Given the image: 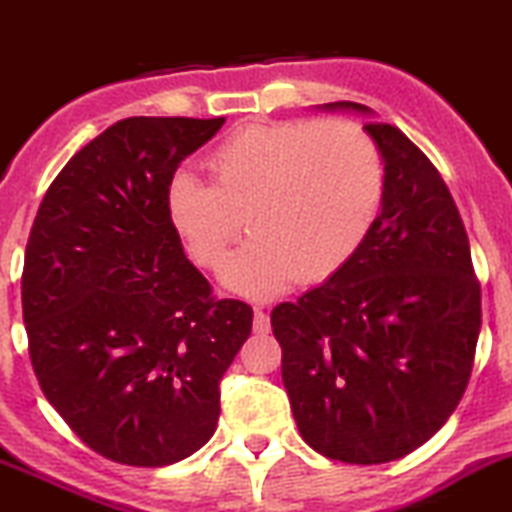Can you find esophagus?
<instances>
[{"label": "esophagus", "mask_w": 512, "mask_h": 512, "mask_svg": "<svg viewBox=\"0 0 512 512\" xmlns=\"http://www.w3.org/2000/svg\"><path fill=\"white\" fill-rule=\"evenodd\" d=\"M252 328H255V333H260V336H265V333L270 331V318H267V313L262 308H255V323H252Z\"/></svg>", "instance_id": "34e87169"}]
</instances>
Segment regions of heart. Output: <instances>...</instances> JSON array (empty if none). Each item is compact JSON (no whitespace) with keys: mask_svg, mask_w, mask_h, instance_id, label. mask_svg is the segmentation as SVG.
Listing matches in <instances>:
<instances>
[{"mask_svg":"<svg viewBox=\"0 0 512 512\" xmlns=\"http://www.w3.org/2000/svg\"><path fill=\"white\" fill-rule=\"evenodd\" d=\"M207 169L212 184L191 174L171 179L166 217L204 270L224 265L247 224L252 240L224 280L250 298H270L293 280L336 278L384 207L381 148L343 118L245 123L214 146Z\"/></svg>","mask_w":512,"mask_h":512,"instance_id":"b5f03b06","label":"heart"}]
</instances>
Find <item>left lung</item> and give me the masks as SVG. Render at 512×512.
Here are the masks:
<instances>
[{"label":"left lung","mask_w":512,"mask_h":512,"mask_svg":"<svg viewBox=\"0 0 512 512\" xmlns=\"http://www.w3.org/2000/svg\"><path fill=\"white\" fill-rule=\"evenodd\" d=\"M328 108L369 111L358 103ZM381 148L386 194L358 255L298 303L272 308L283 384L300 437L348 465L422 447L460 404L480 336V280L450 189L389 123H364Z\"/></svg>","instance_id":"8db88e82"}]
</instances>
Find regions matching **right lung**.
<instances>
[{
    "label": "right lung",
    "mask_w": 512,
    "mask_h": 512,
    "mask_svg": "<svg viewBox=\"0 0 512 512\" xmlns=\"http://www.w3.org/2000/svg\"><path fill=\"white\" fill-rule=\"evenodd\" d=\"M224 118H123L47 189L22 270L42 394L105 460L164 467L217 429L219 381L252 308L219 300L166 217L181 161Z\"/></svg>",
    "instance_id": "add662e5"
}]
</instances>
